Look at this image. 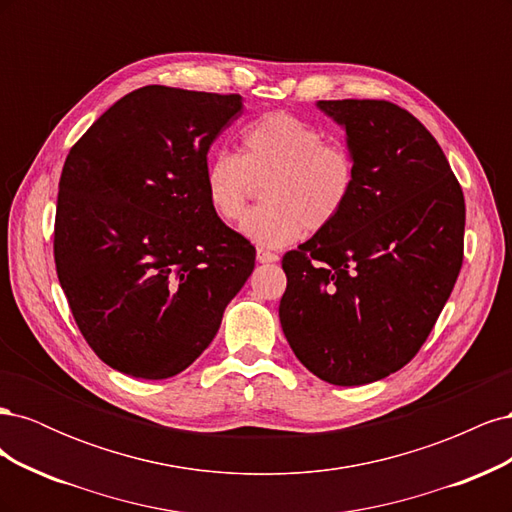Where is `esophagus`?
Listing matches in <instances>:
<instances>
[{
	"mask_svg": "<svg viewBox=\"0 0 512 512\" xmlns=\"http://www.w3.org/2000/svg\"><path fill=\"white\" fill-rule=\"evenodd\" d=\"M256 260L262 262V265H267V262H277V260H280V256L269 252V250H262V247H258V250H256Z\"/></svg>",
	"mask_w": 512,
	"mask_h": 512,
	"instance_id": "1",
	"label": "esophagus"
}]
</instances>
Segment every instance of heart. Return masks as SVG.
<instances>
[{
	"label": "heart",
	"instance_id": "heart-1",
	"mask_svg": "<svg viewBox=\"0 0 512 512\" xmlns=\"http://www.w3.org/2000/svg\"><path fill=\"white\" fill-rule=\"evenodd\" d=\"M359 168L342 143L290 113H267L241 132L239 156L218 151L207 158L203 190L209 209L224 222L241 218L254 183L265 205L245 215L241 235L262 247H284L303 230L329 228L356 188Z\"/></svg>",
	"mask_w": 512,
	"mask_h": 512
}]
</instances>
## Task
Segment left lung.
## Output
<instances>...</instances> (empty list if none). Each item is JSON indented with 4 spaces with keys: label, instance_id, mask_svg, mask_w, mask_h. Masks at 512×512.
<instances>
[{
    "label": "left lung",
    "instance_id": "8db88e82",
    "mask_svg": "<svg viewBox=\"0 0 512 512\" xmlns=\"http://www.w3.org/2000/svg\"><path fill=\"white\" fill-rule=\"evenodd\" d=\"M359 179L344 213L286 252L280 322L324 382L359 386L421 350L457 282L466 203L429 130L386 100H320Z\"/></svg>",
    "mask_w": 512,
    "mask_h": 512
}]
</instances>
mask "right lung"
<instances>
[{
  "mask_svg": "<svg viewBox=\"0 0 512 512\" xmlns=\"http://www.w3.org/2000/svg\"><path fill=\"white\" fill-rule=\"evenodd\" d=\"M239 94L147 85L115 102L61 170L55 267L85 342L113 369L162 380L213 342L256 250L209 209L207 153Z\"/></svg>",
  "mask_w": 512,
  "mask_h": 512,
  "instance_id": "add662e5",
  "label": "right lung"
}]
</instances>
